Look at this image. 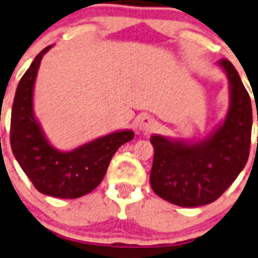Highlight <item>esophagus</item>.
<instances>
[{
  "label": "esophagus",
  "mask_w": 258,
  "mask_h": 258,
  "mask_svg": "<svg viewBox=\"0 0 258 258\" xmlns=\"http://www.w3.org/2000/svg\"><path fill=\"white\" fill-rule=\"evenodd\" d=\"M138 127L143 133H149L155 127V120L152 118H149V116H143L139 120V123H138Z\"/></svg>",
  "instance_id": "esophagus-1"
}]
</instances>
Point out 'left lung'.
<instances>
[{"instance_id": "obj_1", "label": "left lung", "mask_w": 258, "mask_h": 258, "mask_svg": "<svg viewBox=\"0 0 258 258\" xmlns=\"http://www.w3.org/2000/svg\"><path fill=\"white\" fill-rule=\"evenodd\" d=\"M218 66L228 79L229 106L213 133L199 142L151 136L155 149L151 187L177 206L197 207L216 201L232 185L249 157L250 97L232 62L223 59Z\"/></svg>"}]
</instances>
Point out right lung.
<instances>
[{"instance_id": "1", "label": "right lung", "mask_w": 258, "mask_h": 258, "mask_svg": "<svg viewBox=\"0 0 258 258\" xmlns=\"http://www.w3.org/2000/svg\"><path fill=\"white\" fill-rule=\"evenodd\" d=\"M43 49L21 79L15 92L10 123V144L23 172L42 194L75 199L101 183L114 153L134 139V131L120 130L88 142L72 151H60L47 139L34 112V86Z\"/></svg>"}]
</instances>
